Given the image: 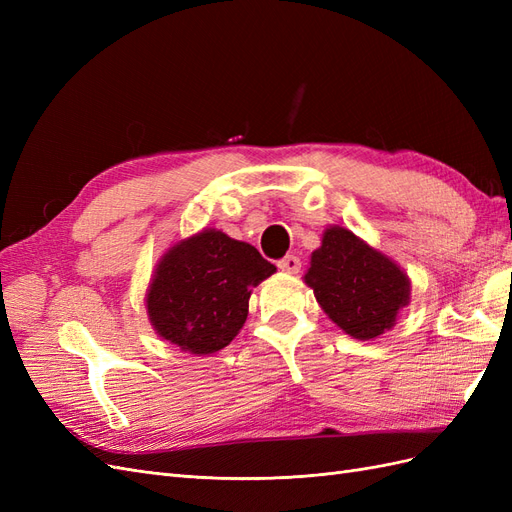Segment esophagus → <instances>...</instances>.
I'll use <instances>...</instances> for the list:
<instances>
[{"instance_id": "esophagus-1", "label": "esophagus", "mask_w": 512, "mask_h": 512, "mask_svg": "<svg viewBox=\"0 0 512 512\" xmlns=\"http://www.w3.org/2000/svg\"><path fill=\"white\" fill-rule=\"evenodd\" d=\"M277 269L284 271V273H299L301 271V260L297 256H284L282 260H277Z\"/></svg>"}]
</instances>
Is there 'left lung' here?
Returning a JSON list of instances; mask_svg holds the SVG:
<instances>
[{"mask_svg":"<svg viewBox=\"0 0 512 512\" xmlns=\"http://www.w3.org/2000/svg\"><path fill=\"white\" fill-rule=\"evenodd\" d=\"M303 280L324 314L354 339L393 329L399 309L410 303L408 275L342 226L324 230Z\"/></svg>","mask_w":512,"mask_h":512,"instance_id":"1","label":"left lung"}]
</instances>
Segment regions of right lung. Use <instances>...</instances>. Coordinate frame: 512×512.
<instances>
[{"label": "right lung", "instance_id": "obj_1", "mask_svg": "<svg viewBox=\"0 0 512 512\" xmlns=\"http://www.w3.org/2000/svg\"><path fill=\"white\" fill-rule=\"evenodd\" d=\"M273 273L254 245L205 228L160 258L145 299L151 327L183 352H218L245 324L252 290Z\"/></svg>", "mask_w": 512, "mask_h": 512}]
</instances>
